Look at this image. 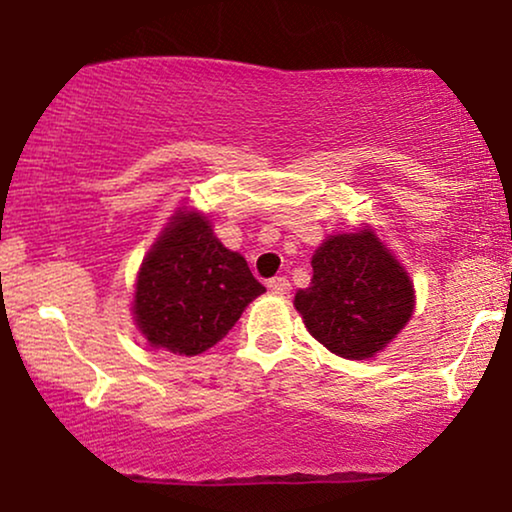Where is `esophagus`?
Listing matches in <instances>:
<instances>
[{
	"label": "esophagus",
	"instance_id": "obj_1",
	"mask_svg": "<svg viewBox=\"0 0 512 512\" xmlns=\"http://www.w3.org/2000/svg\"><path fill=\"white\" fill-rule=\"evenodd\" d=\"M267 288H269L274 295H286L288 290H290V283H288L286 276H274V278H271V281L267 283Z\"/></svg>",
	"mask_w": 512,
	"mask_h": 512
}]
</instances>
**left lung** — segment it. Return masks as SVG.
I'll list each match as a JSON object with an SVG mask.
<instances>
[{"label": "left lung", "mask_w": 512, "mask_h": 512, "mask_svg": "<svg viewBox=\"0 0 512 512\" xmlns=\"http://www.w3.org/2000/svg\"><path fill=\"white\" fill-rule=\"evenodd\" d=\"M312 283L295 293L307 331L342 359H371L411 321L409 271L371 226L333 234L312 255Z\"/></svg>", "instance_id": "8db88e82"}]
</instances>
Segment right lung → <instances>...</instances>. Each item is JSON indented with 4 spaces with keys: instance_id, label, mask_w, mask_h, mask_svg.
I'll list each match as a JSON object with an SVG mask.
<instances>
[{
    "instance_id": "right-lung-1",
    "label": "right lung",
    "mask_w": 512,
    "mask_h": 512,
    "mask_svg": "<svg viewBox=\"0 0 512 512\" xmlns=\"http://www.w3.org/2000/svg\"><path fill=\"white\" fill-rule=\"evenodd\" d=\"M264 290L245 257L215 236L210 217L184 205L141 262L132 314L148 345L196 357L215 347Z\"/></svg>"
}]
</instances>
